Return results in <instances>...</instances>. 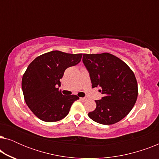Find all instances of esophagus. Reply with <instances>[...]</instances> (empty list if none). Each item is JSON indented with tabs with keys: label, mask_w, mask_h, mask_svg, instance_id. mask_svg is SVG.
Instances as JSON below:
<instances>
[{
	"label": "esophagus",
	"mask_w": 159,
	"mask_h": 159,
	"mask_svg": "<svg viewBox=\"0 0 159 159\" xmlns=\"http://www.w3.org/2000/svg\"><path fill=\"white\" fill-rule=\"evenodd\" d=\"M80 100L81 101H87V98H80Z\"/></svg>",
	"instance_id": "34e87169"
}]
</instances>
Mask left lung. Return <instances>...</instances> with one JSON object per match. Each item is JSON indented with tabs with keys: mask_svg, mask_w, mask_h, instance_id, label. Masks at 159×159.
I'll list each match as a JSON object with an SVG mask.
<instances>
[{
	"mask_svg": "<svg viewBox=\"0 0 159 159\" xmlns=\"http://www.w3.org/2000/svg\"><path fill=\"white\" fill-rule=\"evenodd\" d=\"M92 88H99L103 94L95 101L96 108L88 113L95 122L110 125L118 122L130 112L138 98V82L128 65L108 53L83 54Z\"/></svg>",
	"mask_w": 159,
	"mask_h": 159,
	"instance_id": "8db88e82",
	"label": "left lung"
}]
</instances>
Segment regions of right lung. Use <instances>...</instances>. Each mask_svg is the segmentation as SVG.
<instances>
[{"mask_svg": "<svg viewBox=\"0 0 159 159\" xmlns=\"http://www.w3.org/2000/svg\"><path fill=\"white\" fill-rule=\"evenodd\" d=\"M82 56L53 51L30 63L23 75L21 88L26 103L38 118L47 122L61 120L80 98L75 95H62L58 86L65 70L80 63Z\"/></svg>", "mask_w": 159, "mask_h": 159, "instance_id": "obj_1", "label": "right lung"}]
</instances>
